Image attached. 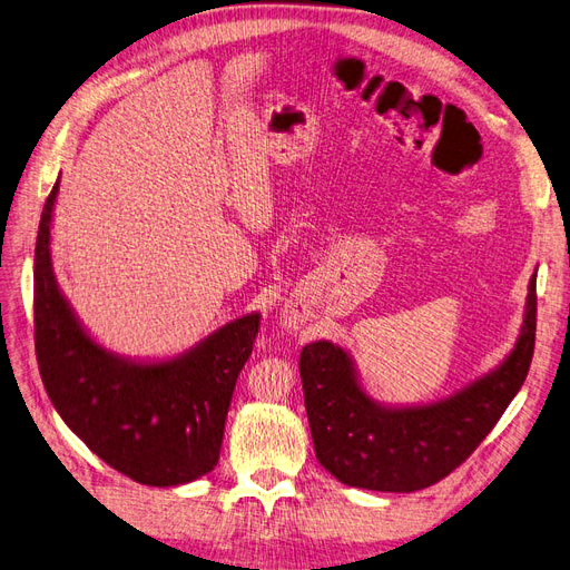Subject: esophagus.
Segmentation results:
<instances>
[{"label": "esophagus", "instance_id": "esophagus-1", "mask_svg": "<svg viewBox=\"0 0 570 570\" xmlns=\"http://www.w3.org/2000/svg\"><path fill=\"white\" fill-rule=\"evenodd\" d=\"M301 322H303V317H301V315H296V312H293V315L288 317V324H291L293 328H296Z\"/></svg>", "mask_w": 570, "mask_h": 570}]
</instances>
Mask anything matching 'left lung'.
I'll use <instances>...</instances> for the list:
<instances>
[{
	"label": "left lung",
	"mask_w": 570,
	"mask_h": 570,
	"mask_svg": "<svg viewBox=\"0 0 570 570\" xmlns=\"http://www.w3.org/2000/svg\"><path fill=\"white\" fill-rule=\"evenodd\" d=\"M538 274L509 355L445 397L389 405L366 393L353 355L332 341L307 343L301 381L317 462L351 488L414 492L445 479L483 443L521 391L535 347Z\"/></svg>",
	"instance_id": "1"
}]
</instances>
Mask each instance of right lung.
I'll use <instances>...</instances> for the list:
<instances>
[{"instance_id": "add662e5", "label": "right lung", "mask_w": 570, "mask_h": 570, "mask_svg": "<svg viewBox=\"0 0 570 570\" xmlns=\"http://www.w3.org/2000/svg\"><path fill=\"white\" fill-rule=\"evenodd\" d=\"M53 185L35 246V351L53 410L108 466L173 488L215 469L238 372L261 312L236 317L189 351L141 360L104 347L63 296L51 265Z\"/></svg>"}]
</instances>
